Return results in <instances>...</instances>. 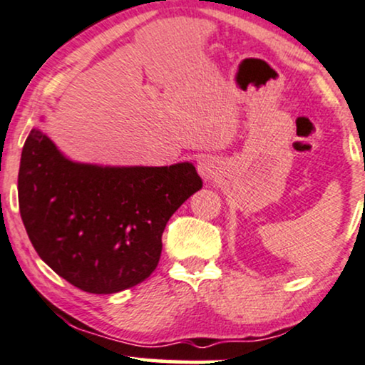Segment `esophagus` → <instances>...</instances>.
I'll return each mask as SVG.
<instances>
[{
	"instance_id": "34e87169",
	"label": "esophagus",
	"mask_w": 365,
	"mask_h": 365,
	"mask_svg": "<svg viewBox=\"0 0 365 365\" xmlns=\"http://www.w3.org/2000/svg\"><path fill=\"white\" fill-rule=\"evenodd\" d=\"M197 168H198V173H200V177L204 180H212L217 175V165L215 161L210 158H202L198 161Z\"/></svg>"
}]
</instances>
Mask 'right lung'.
<instances>
[{"label":"right lung","mask_w":365,"mask_h":365,"mask_svg":"<svg viewBox=\"0 0 365 365\" xmlns=\"http://www.w3.org/2000/svg\"><path fill=\"white\" fill-rule=\"evenodd\" d=\"M202 188L192 163L98 167L66 158L34 128L21 151L18 204L31 244L82 292L118 293L158 266L168 219Z\"/></svg>","instance_id":"right-lung-1"}]
</instances>
